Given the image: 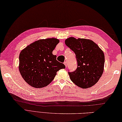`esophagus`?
<instances>
[{
	"instance_id": "1",
	"label": "esophagus",
	"mask_w": 122,
	"mask_h": 122,
	"mask_svg": "<svg viewBox=\"0 0 122 122\" xmlns=\"http://www.w3.org/2000/svg\"><path fill=\"white\" fill-rule=\"evenodd\" d=\"M64 64L65 65V66H66V67H67V61H65L64 63Z\"/></svg>"
}]
</instances>
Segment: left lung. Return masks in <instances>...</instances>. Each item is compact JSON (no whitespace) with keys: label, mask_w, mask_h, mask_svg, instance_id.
Masks as SVG:
<instances>
[{"label":"left lung","mask_w":122,"mask_h":122,"mask_svg":"<svg viewBox=\"0 0 122 122\" xmlns=\"http://www.w3.org/2000/svg\"><path fill=\"white\" fill-rule=\"evenodd\" d=\"M65 44L75 52L78 67L68 72L74 83L82 88H90L95 84L102 76L105 64V55L100 47L90 39L70 37Z\"/></svg>","instance_id":"8db88e82"}]
</instances>
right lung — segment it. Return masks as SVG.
<instances>
[{"mask_svg":"<svg viewBox=\"0 0 122 122\" xmlns=\"http://www.w3.org/2000/svg\"><path fill=\"white\" fill-rule=\"evenodd\" d=\"M59 40L56 38L40 39L31 43L20 52L19 70L25 81L35 88L49 85L64 64L56 60L52 52Z\"/></svg>","mask_w":122,"mask_h":122,"instance_id":"obj_1","label":"right lung"}]
</instances>
